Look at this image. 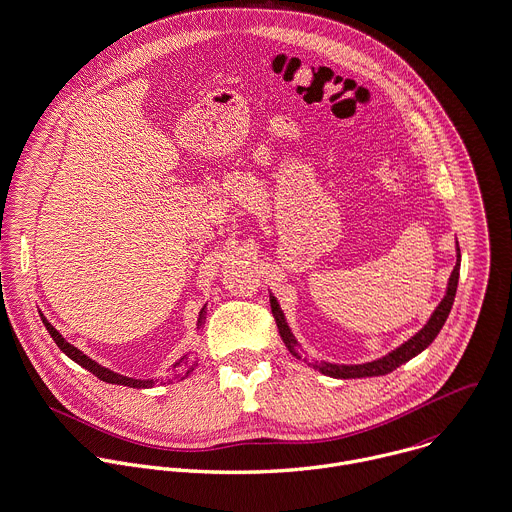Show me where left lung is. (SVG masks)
Masks as SVG:
<instances>
[{
  "mask_svg": "<svg viewBox=\"0 0 512 512\" xmlns=\"http://www.w3.org/2000/svg\"><path fill=\"white\" fill-rule=\"evenodd\" d=\"M459 251V259H457V265L451 273V281H449V289H447V295L445 299L441 301V305L437 307V311L433 313V317L429 319V323L425 325V329H421L413 339H409L405 345H401L397 351L389 353L387 357L379 359V361H373V363H367V365H353V367H345V365H331V363H317L313 365L317 371L329 375V377H335V379H359V377H379V375H387L391 371H395L397 367H401L403 363H407L409 359H413L415 355H419L421 351H425L433 341L435 337L439 335V331L443 329L449 313H451V307H453V301H455V295H457V285H459V269H461V249ZM271 311H273V317H275V323H277V329L281 333V339L283 343L287 345V349L297 357L301 359V349L297 347V341L293 339L287 323H285V317L277 305V301L271 297Z\"/></svg>",
  "mask_w": 512,
  "mask_h": 512,
  "instance_id": "left-lung-1",
  "label": "left lung"
}]
</instances>
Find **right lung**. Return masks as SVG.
Here are the masks:
<instances>
[{
	"mask_svg": "<svg viewBox=\"0 0 512 512\" xmlns=\"http://www.w3.org/2000/svg\"><path fill=\"white\" fill-rule=\"evenodd\" d=\"M205 315V309L201 311V315H199V325L197 327H201L203 325V317ZM41 321H43V325H45V329H47V333L51 335V339L55 341V345L71 359V361H75L77 365H81L83 369H87L89 373H93L99 381H105V383H111V385H123V387H133V389H147V387H153L155 385V381H141V379H129V377H123V375H117V373H113V371H109V369H105V367H101V365H97L95 361H91L87 355H83L79 349H75L73 345H69L59 333H57V329H53V325L41 315ZM175 379H181L183 375H187V373H191L193 371V361L189 359V357H183L179 363H175Z\"/></svg>",
	"mask_w": 512,
	"mask_h": 512,
	"instance_id": "add662e5",
	"label": "right lung"
}]
</instances>
